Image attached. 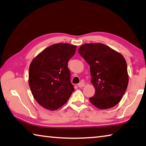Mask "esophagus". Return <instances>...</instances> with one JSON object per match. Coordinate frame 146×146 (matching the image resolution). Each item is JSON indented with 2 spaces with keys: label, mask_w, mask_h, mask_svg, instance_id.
I'll return each instance as SVG.
<instances>
[{
  "label": "esophagus",
  "mask_w": 146,
  "mask_h": 146,
  "mask_svg": "<svg viewBox=\"0 0 146 146\" xmlns=\"http://www.w3.org/2000/svg\"><path fill=\"white\" fill-rule=\"evenodd\" d=\"M85 86V83H84L83 82H80L78 85V86L79 88H82L83 86Z\"/></svg>",
  "instance_id": "esophagus-1"
}]
</instances>
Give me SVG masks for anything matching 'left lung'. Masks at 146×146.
Returning <instances> with one entry per match:
<instances>
[{
  "instance_id": "obj_1",
  "label": "left lung",
  "mask_w": 146,
  "mask_h": 146,
  "mask_svg": "<svg viewBox=\"0 0 146 146\" xmlns=\"http://www.w3.org/2000/svg\"><path fill=\"white\" fill-rule=\"evenodd\" d=\"M78 52L90 65L96 93L89 100L99 109H108L121 100L128 85L127 63L121 54L103 43H86Z\"/></svg>"
}]
</instances>
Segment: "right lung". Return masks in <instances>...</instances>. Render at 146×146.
<instances>
[{"label":"right lung","mask_w":146,"mask_h":146,"mask_svg":"<svg viewBox=\"0 0 146 146\" xmlns=\"http://www.w3.org/2000/svg\"><path fill=\"white\" fill-rule=\"evenodd\" d=\"M76 49L75 45L56 43L43 50L31 63L29 87L35 100L43 108H60L74 90L68 62Z\"/></svg>","instance_id":"add662e5"}]
</instances>
